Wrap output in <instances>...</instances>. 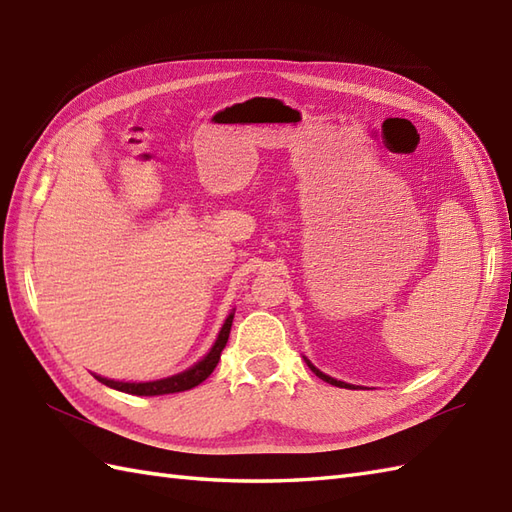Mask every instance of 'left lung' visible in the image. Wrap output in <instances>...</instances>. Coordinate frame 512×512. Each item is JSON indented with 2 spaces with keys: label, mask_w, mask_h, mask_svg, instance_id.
<instances>
[{
  "label": "left lung",
  "mask_w": 512,
  "mask_h": 512,
  "mask_svg": "<svg viewBox=\"0 0 512 512\" xmlns=\"http://www.w3.org/2000/svg\"><path fill=\"white\" fill-rule=\"evenodd\" d=\"M305 361H307V359H305ZM307 365H309V368H311V372H313V374H316L318 378H322L324 383L335 385V387H344V389H352V385H348V383H344V381H337V378H331V376H326L324 372H320V370L316 368V365H311V361H307Z\"/></svg>",
  "instance_id": "left-lung-1"
}]
</instances>
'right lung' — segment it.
<instances>
[{
    "label": "right lung",
    "instance_id": "1",
    "mask_svg": "<svg viewBox=\"0 0 512 512\" xmlns=\"http://www.w3.org/2000/svg\"><path fill=\"white\" fill-rule=\"evenodd\" d=\"M231 322H233V313H229V318L225 320V324H222V329L218 333V339H216V344L212 346V350H209L199 363H194L192 368H188L186 372H179L175 376L160 378V381H149V383L110 381V378H103V376H97V374H95V378L99 383L108 385L112 389L131 393V396H164V393L188 391L196 385H201L205 378L214 372V368L220 361V352H222V348L227 346V339H229V333H231Z\"/></svg>",
    "mask_w": 512,
    "mask_h": 512
}]
</instances>
